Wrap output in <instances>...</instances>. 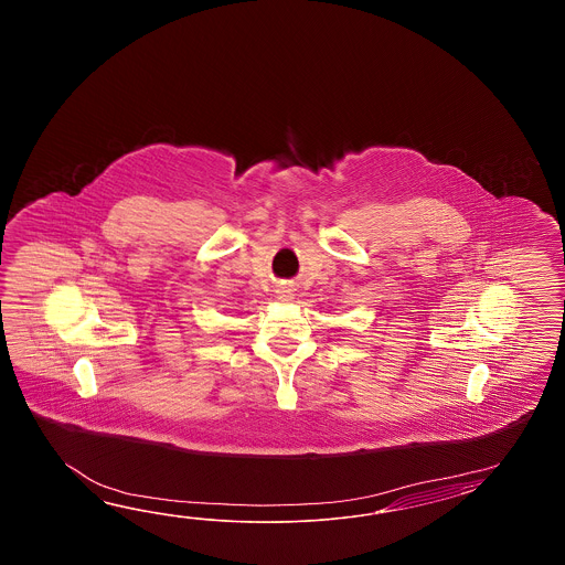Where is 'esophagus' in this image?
I'll use <instances>...</instances> for the list:
<instances>
[{
	"label": "esophagus",
	"mask_w": 565,
	"mask_h": 565,
	"mask_svg": "<svg viewBox=\"0 0 565 565\" xmlns=\"http://www.w3.org/2000/svg\"><path fill=\"white\" fill-rule=\"evenodd\" d=\"M292 297H295V295H292V290H280V292H278V299H282V300H290L292 299Z\"/></svg>",
	"instance_id": "esophagus-1"
}]
</instances>
